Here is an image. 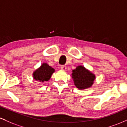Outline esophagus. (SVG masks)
<instances>
[{"mask_svg": "<svg viewBox=\"0 0 127 127\" xmlns=\"http://www.w3.org/2000/svg\"><path fill=\"white\" fill-rule=\"evenodd\" d=\"M60 68H61V69L63 70H65L67 68V67L65 66V65H62Z\"/></svg>", "mask_w": 127, "mask_h": 127, "instance_id": "obj_1", "label": "esophagus"}]
</instances>
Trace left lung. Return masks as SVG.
I'll return each mask as SVG.
<instances>
[{
	"mask_svg": "<svg viewBox=\"0 0 127 127\" xmlns=\"http://www.w3.org/2000/svg\"><path fill=\"white\" fill-rule=\"evenodd\" d=\"M72 74L75 85L79 90L91 87L95 79V75L86 69L82 65H78L73 70Z\"/></svg>",
	"mask_w": 127,
	"mask_h": 127,
	"instance_id": "left-lung-1",
	"label": "left lung"
}]
</instances>
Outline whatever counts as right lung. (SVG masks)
I'll list each match as a JSON object with an SVG mask.
<instances>
[{
	"label": "right lung",
	"mask_w": 127,
	"mask_h": 127,
	"mask_svg": "<svg viewBox=\"0 0 127 127\" xmlns=\"http://www.w3.org/2000/svg\"><path fill=\"white\" fill-rule=\"evenodd\" d=\"M54 72L55 70L53 68L44 63L33 72V78L39 82L48 81L50 79L51 75Z\"/></svg>",
	"instance_id": "right-lung-1"
}]
</instances>
